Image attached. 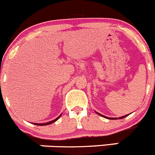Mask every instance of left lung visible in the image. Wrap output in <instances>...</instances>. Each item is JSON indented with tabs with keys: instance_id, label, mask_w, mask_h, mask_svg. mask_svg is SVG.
Listing matches in <instances>:
<instances>
[{
	"instance_id": "left-lung-1",
	"label": "left lung",
	"mask_w": 155,
	"mask_h": 155,
	"mask_svg": "<svg viewBox=\"0 0 155 155\" xmlns=\"http://www.w3.org/2000/svg\"><path fill=\"white\" fill-rule=\"evenodd\" d=\"M97 114H99V113H97ZM99 115L100 116H102V117H106V118H108V119H112V120H116V117H114V118H111V117H105V116H104V115H102V114H99ZM127 116H128V115H125V116H123V117H119V119H122V118H124V117H126Z\"/></svg>"
}]
</instances>
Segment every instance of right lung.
I'll list each match as a JSON object with an SVG mask.
<instances>
[{
	"instance_id": "1",
	"label": "right lung",
	"mask_w": 155,
	"mask_h": 155,
	"mask_svg": "<svg viewBox=\"0 0 155 155\" xmlns=\"http://www.w3.org/2000/svg\"><path fill=\"white\" fill-rule=\"evenodd\" d=\"M60 116H61V115H59V117H57V118H56V119H55V120H52V121H50V122H48V123H45V124H36V125H38V126H45V125H49V124H51L54 123V122L56 121V120H57L58 119H59V117H60Z\"/></svg>"
}]
</instances>
